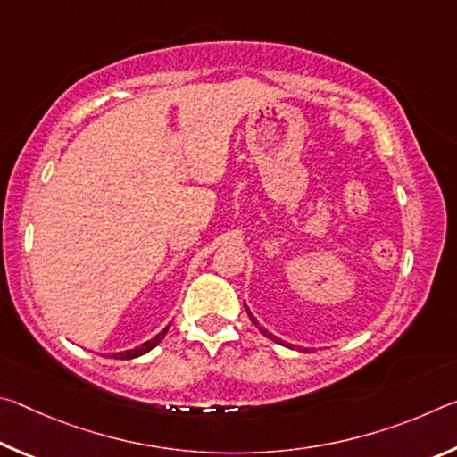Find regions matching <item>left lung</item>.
Listing matches in <instances>:
<instances>
[{
  "instance_id": "left-lung-1",
  "label": "left lung",
  "mask_w": 457,
  "mask_h": 457,
  "mask_svg": "<svg viewBox=\"0 0 457 457\" xmlns=\"http://www.w3.org/2000/svg\"><path fill=\"white\" fill-rule=\"evenodd\" d=\"M244 306H245V303H244ZM245 312H247V316H250V320L253 322V324H256V327L260 328V332H262V335H264L266 338H270V340H274V343H278V345H284V346H288V349H294V346L292 345H288V343H282V340L280 338H278V337H274L272 335V332H268L264 327H260V324H258V320L256 319H253V316H252V312H250V308H247L245 306ZM298 351H306L308 353V349H298Z\"/></svg>"
}]
</instances>
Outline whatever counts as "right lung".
I'll return each instance as SVG.
<instances>
[{
	"instance_id": "1",
	"label": "right lung",
	"mask_w": 457,
	"mask_h": 457,
	"mask_svg": "<svg viewBox=\"0 0 457 457\" xmlns=\"http://www.w3.org/2000/svg\"><path fill=\"white\" fill-rule=\"evenodd\" d=\"M169 327H171V324H167V327L159 332L157 337H153L151 340H146V343H143V345H138V346H135V349H130V351H125V353H114L112 354V359H120V361H125V359H137V357H141V354H145V353H149L151 349H154V346H157L161 340L165 338V335H167V330H169Z\"/></svg>"
}]
</instances>
